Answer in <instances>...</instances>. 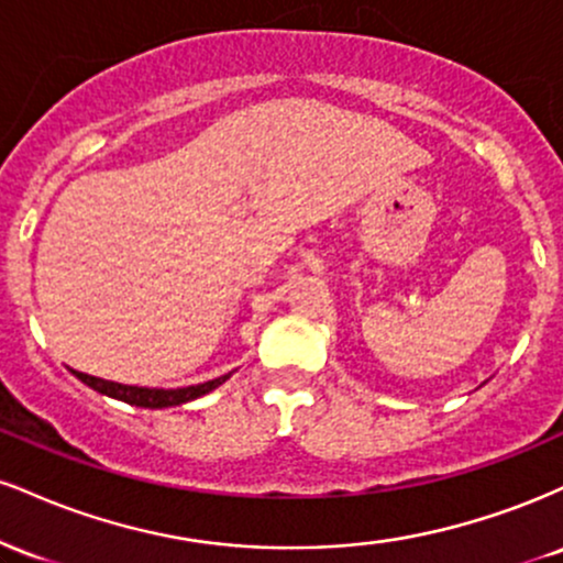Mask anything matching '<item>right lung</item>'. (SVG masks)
<instances>
[{
    "label": "right lung",
    "instance_id": "1",
    "mask_svg": "<svg viewBox=\"0 0 563 563\" xmlns=\"http://www.w3.org/2000/svg\"><path fill=\"white\" fill-rule=\"evenodd\" d=\"M76 378H81L84 384L92 386L100 394H108V397L115 399H124L129 405H140V407H172V405H183L190 402V399L203 397L211 389H217L224 378H214V380H206V384L198 386H185V389H142V386H124V384H113V380L106 378H95L87 376V373L74 371Z\"/></svg>",
    "mask_w": 563,
    "mask_h": 563
}]
</instances>
